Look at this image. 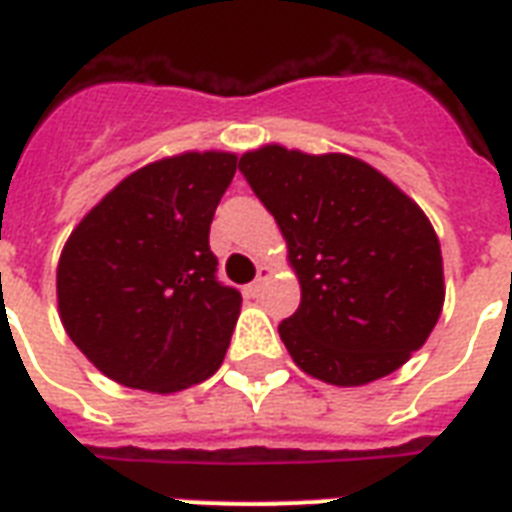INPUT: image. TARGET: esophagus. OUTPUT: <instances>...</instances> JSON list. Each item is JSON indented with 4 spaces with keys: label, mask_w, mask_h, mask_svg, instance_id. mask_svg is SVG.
Segmentation results:
<instances>
[{
    "label": "esophagus",
    "mask_w": 512,
    "mask_h": 512,
    "mask_svg": "<svg viewBox=\"0 0 512 512\" xmlns=\"http://www.w3.org/2000/svg\"><path fill=\"white\" fill-rule=\"evenodd\" d=\"M265 279H268V268H260V271H257V279L252 281V284H249L247 289H244V292H247V297H257V295H260V292H263Z\"/></svg>",
    "instance_id": "obj_1"
}]
</instances>
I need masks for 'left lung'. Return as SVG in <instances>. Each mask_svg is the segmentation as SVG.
Wrapping results in <instances>:
<instances>
[{"label":"left lung","instance_id":"1","mask_svg":"<svg viewBox=\"0 0 512 512\" xmlns=\"http://www.w3.org/2000/svg\"><path fill=\"white\" fill-rule=\"evenodd\" d=\"M239 170L276 217L303 289L279 324L295 364L342 388L396 372L444 305L441 244L425 212L345 154L265 146Z\"/></svg>","mask_w":512,"mask_h":512}]
</instances>
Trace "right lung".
Segmentation results:
<instances>
[{"instance_id": "right-lung-1", "label": "right lung", "mask_w": 512, "mask_h": 512, "mask_svg": "<svg viewBox=\"0 0 512 512\" xmlns=\"http://www.w3.org/2000/svg\"><path fill=\"white\" fill-rule=\"evenodd\" d=\"M233 175V154L162 159L76 225L58 263L60 321L106 377L175 393L223 364L241 295L217 281L209 225Z\"/></svg>"}]
</instances>
